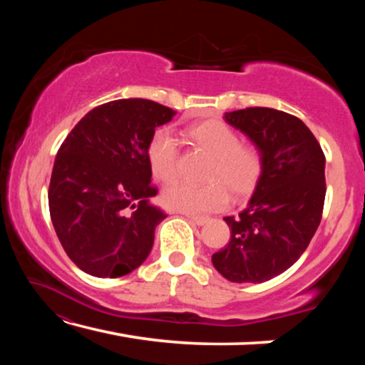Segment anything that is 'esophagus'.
<instances>
[{"label": "esophagus", "instance_id": "esophagus-1", "mask_svg": "<svg viewBox=\"0 0 365 365\" xmlns=\"http://www.w3.org/2000/svg\"><path fill=\"white\" fill-rule=\"evenodd\" d=\"M188 217V220L191 222V224H195V225H205V224H207L209 222V217H200V215H187Z\"/></svg>", "mask_w": 365, "mask_h": 365}]
</instances>
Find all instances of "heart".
<instances>
[{
  "label": "heart",
  "mask_w": 365,
  "mask_h": 365,
  "mask_svg": "<svg viewBox=\"0 0 365 365\" xmlns=\"http://www.w3.org/2000/svg\"><path fill=\"white\" fill-rule=\"evenodd\" d=\"M197 146L214 156L206 185L177 180L165 187L163 197L170 209L201 215L224 209L230 201V187L237 196L250 195L262 174V154L255 145L240 143L237 132L222 120H205L190 128ZM148 163L159 182L174 180L178 174L180 146L169 128L160 127L146 148Z\"/></svg>",
  "instance_id": "heart-1"
}]
</instances>
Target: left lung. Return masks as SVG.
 Returning a JSON list of instances; mask_svg holds the SVG:
<instances>
[{"label":"left lung","instance_id":"1","mask_svg":"<svg viewBox=\"0 0 365 365\" xmlns=\"http://www.w3.org/2000/svg\"><path fill=\"white\" fill-rule=\"evenodd\" d=\"M227 123L262 154V174L237 217H224L230 242L212 255L215 270L235 283H262L298 261L322 219L325 156L298 117L270 108L225 113Z\"/></svg>","mask_w":365,"mask_h":365}]
</instances>
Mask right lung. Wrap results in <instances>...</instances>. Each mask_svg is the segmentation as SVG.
I'll return each mask as SVG.
<instances>
[{
    "mask_svg": "<svg viewBox=\"0 0 365 365\" xmlns=\"http://www.w3.org/2000/svg\"><path fill=\"white\" fill-rule=\"evenodd\" d=\"M175 110L141 98L91 109L61 145L48 202L71 261L86 274L117 279L140 267L168 215L151 205L146 148Z\"/></svg>",
    "mask_w": 365,
    "mask_h": 365,
    "instance_id": "right-lung-1",
    "label": "right lung"
}]
</instances>
